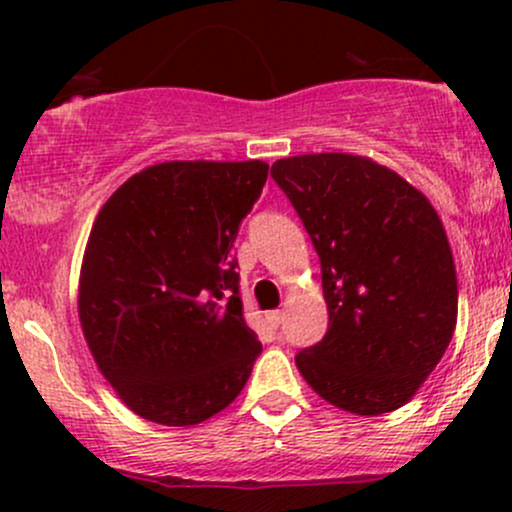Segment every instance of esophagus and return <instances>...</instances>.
<instances>
[{"label": "esophagus", "instance_id": "1", "mask_svg": "<svg viewBox=\"0 0 512 512\" xmlns=\"http://www.w3.org/2000/svg\"><path fill=\"white\" fill-rule=\"evenodd\" d=\"M281 320H284V313H281V310H272V313H267L269 327H274V330L281 325Z\"/></svg>", "mask_w": 512, "mask_h": 512}]
</instances>
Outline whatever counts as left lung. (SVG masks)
Instances as JSON below:
<instances>
[{
    "instance_id": "obj_1",
    "label": "left lung",
    "mask_w": 512,
    "mask_h": 512,
    "mask_svg": "<svg viewBox=\"0 0 512 512\" xmlns=\"http://www.w3.org/2000/svg\"><path fill=\"white\" fill-rule=\"evenodd\" d=\"M291 199L322 267L330 327L296 366L334 407L380 416L407 404L457 325V274L431 202L373 158H281Z\"/></svg>"
}]
</instances>
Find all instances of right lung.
I'll use <instances>...</instances> for the list:
<instances>
[{
    "instance_id": "1",
    "label": "right lung",
    "mask_w": 512,
    "mask_h": 512,
    "mask_svg": "<svg viewBox=\"0 0 512 512\" xmlns=\"http://www.w3.org/2000/svg\"><path fill=\"white\" fill-rule=\"evenodd\" d=\"M264 161H166L132 175L93 221L79 320L96 366L134 414L195 426L240 395L262 344L233 257Z\"/></svg>"
}]
</instances>
